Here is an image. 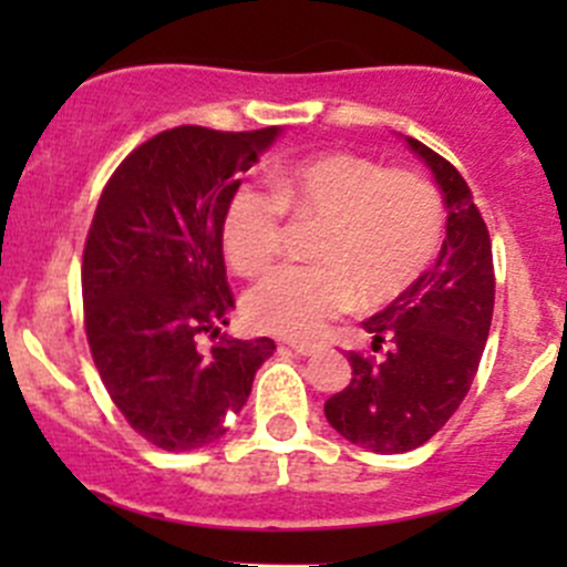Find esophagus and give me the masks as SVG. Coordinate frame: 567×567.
<instances>
[{"instance_id": "esophagus-1", "label": "esophagus", "mask_w": 567, "mask_h": 567, "mask_svg": "<svg viewBox=\"0 0 567 567\" xmlns=\"http://www.w3.org/2000/svg\"><path fill=\"white\" fill-rule=\"evenodd\" d=\"M290 351L299 353V357H316L320 348L318 346H290Z\"/></svg>"}]
</instances>
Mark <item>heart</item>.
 <instances>
[{
	"label": "heart",
	"instance_id": "b5f03b06",
	"mask_svg": "<svg viewBox=\"0 0 567 567\" xmlns=\"http://www.w3.org/2000/svg\"><path fill=\"white\" fill-rule=\"evenodd\" d=\"M271 188L241 186L227 203L221 244L236 271L257 274L274 260L282 208L323 216L326 227L312 251L318 266H279L247 293L244 316L257 331L316 340L357 299L381 307L405 293L442 241L436 188L357 153H320L279 167Z\"/></svg>",
	"mask_w": 567,
	"mask_h": 567
}]
</instances>
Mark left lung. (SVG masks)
Here are the masks:
<instances>
[{
    "label": "left lung",
    "mask_w": 567,
    "mask_h": 567,
    "mask_svg": "<svg viewBox=\"0 0 567 567\" xmlns=\"http://www.w3.org/2000/svg\"><path fill=\"white\" fill-rule=\"evenodd\" d=\"M431 169L447 208L436 262L390 307L362 320L373 351L392 342L375 364L348 353L351 384L326 400L329 425L370 453H409L425 444L466 398L494 316V255L488 227L458 169L422 142L403 136Z\"/></svg>",
    "instance_id": "obj_1"
}]
</instances>
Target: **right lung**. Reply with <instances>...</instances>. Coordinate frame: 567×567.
<instances>
[{
	"mask_svg": "<svg viewBox=\"0 0 567 567\" xmlns=\"http://www.w3.org/2000/svg\"><path fill=\"white\" fill-rule=\"evenodd\" d=\"M279 136V125L162 131L114 169L95 208L82 262L90 351L128 425L169 453L225 436L277 348L221 334L233 310L221 221ZM199 333L220 337L210 354Z\"/></svg>",
	"mask_w": 567,
	"mask_h": 567,
	"instance_id": "right-lung-1",
	"label": "right lung"
}]
</instances>
